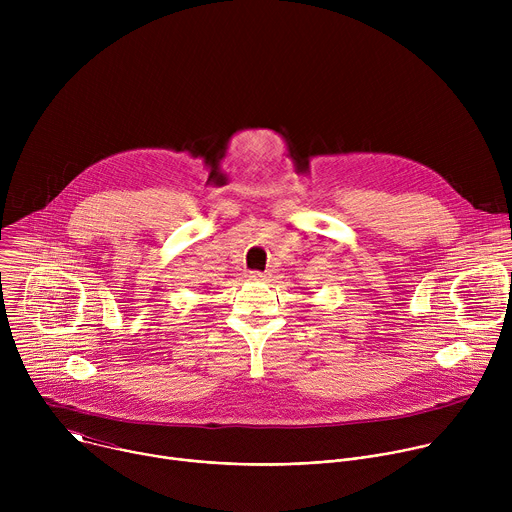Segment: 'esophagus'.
<instances>
[{
    "label": "esophagus",
    "instance_id": "34e87169",
    "mask_svg": "<svg viewBox=\"0 0 512 512\" xmlns=\"http://www.w3.org/2000/svg\"><path fill=\"white\" fill-rule=\"evenodd\" d=\"M247 279H249V281H265L267 275L261 273V271H249V273H247Z\"/></svg>",
    "mask_w": 512,
    "mask_h": 512
}]
</instances>
